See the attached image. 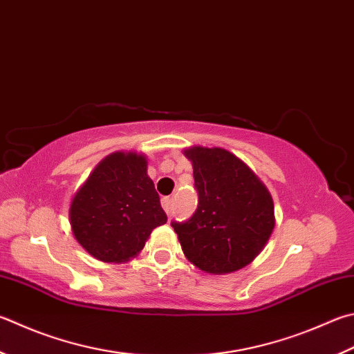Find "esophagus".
<instances>
[{
    "instance_id": "1",
    "label": "esophagus",
    "mask_w": 354,
    "mask_h": 354,
    "mask_svg": "<svg viewBox=\"0 0 354 354\" xmlns=\"http://www.w3.org/2000/svg\"><path fill=\"white\" fill-rule=\"evenodd\" d=\"M160 204H162V209L165 210V214H167V215H170L171 199H170V198H162V199H160Z\"/></svg>"
}]
</instances>
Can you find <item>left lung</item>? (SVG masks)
<instances>
[{
	"label": "left lung",
	"mask_w": 354,
	"mask_h": 354,
	"mask_svg": "<svg viewBox=\"0 0 354 354\" xmlns=\"http://www.w3.org/2000/svg\"><path fill=\"white\" fill-rule=\"evenodd\" d=\"M194 167L198 207L187 221H173L183 252L209 274H229L249 265L271 236L272 196L259 176L224 149L184 150Z\"/></svg>",
	"instance_id": "8db88e82"
}]
</instances>
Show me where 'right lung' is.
I'll use <instances>...</instances> for the list:
<instances>
[{"label":"right lung","instance_id":"obj_1","mask_svg":"<svg viewBox=\"0 0 354 354\" xmlns=\"http://www.w3.org/2000/svg\"><path fill=\"white\" fill-rule=\"evenodd\" d=\"M75 240L94 259L122 263L144 249L151 230L167 223L147 175V158L115 151L100 160L69 207Z\"/></svg>","mask_w":354,"mask_h":354}]
</instances>
